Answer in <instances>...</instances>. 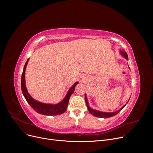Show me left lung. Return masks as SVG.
<instances>
[{"label": "left lung", "mask_w": 153, "mask_h": 153, "mask_svg": "<svg viewBox=\"0 0 153 153\" xmlns=\"http://www.w3.org/2000/svg\"><path fill=\"white\" fill-rule=\"evenodd\" d=\"M120 54H122V56H123V58H125L126 59L128 60L127 53L125 51H122V50H120ZM85 103H86V105H87L88 110H89V111L90 112V113L92 115H94L95 117H99V118H109V117H113V116H115L118 113H119V112L121 111L125 107V105H126V103L128 102V101H129L130 99L128 100L127 103L125 104V105H124L121 108H120L118 110H117V111H114V112H103V111H99V110H97L93 109L89 105V103H88L86 95H85Z\"/></svg>", "instance_id": "obj_1"}]
</instances>
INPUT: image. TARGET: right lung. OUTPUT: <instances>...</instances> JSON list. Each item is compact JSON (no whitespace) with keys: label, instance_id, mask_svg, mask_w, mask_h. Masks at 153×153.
I'll list each match as a JSON object with an SVG mask.
<instances>
[{"label":"right lung","instance_id":"right-lung-1","mask_svg":"<svg viewBox=\"0 0 153 153\" xmlns=\"http://www.w3.org/2000/svg\"><path fill=\"white\" fill-rule=\"evenodd\" d=\"M29 61V58L27 59L25 66H24L23 73L22 75V80H21V87L22 91L24 97L25 98L26 100L28 103L29 105L33 108L37 113L45 115H58L62 114L65 112L67 109V107L68 105L69 100L70 99L71 95L74 92L76 85L79 83L76 82L74 84L70 89H69L64 99L61 101L59 103L56 104L52 103H45L40 102L38 100H35L31 97V96L28 92L27 87L25 85V69L27 66L28 62Z\"/></svg>","mask_w":153,"mask_h":153}]
</instances>
